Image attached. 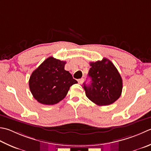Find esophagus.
<instances>
[{
	"instance_id": "1",
	"label": "esophagus",
	"mask_w": 151,
	"mask_h": 151,
	"mask_svg": "<svg viewBox=\"0 0 151 151\" xmlns=\"http://www.w3.org/2000/svg\"><path fill=\"white\" fill-rule=\"evenodd\" d=\"M83 81H84V78H80V79H78V83L80 84H82V82H83Z\"/></svg>"
}]
</instances>
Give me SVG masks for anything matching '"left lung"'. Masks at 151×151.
Instances as JSON below:
<instances>
[{
	"mask_svg": "<svg viewBox=\"0 0 151 151\" xmlns=\"http://www.w3.org/2000/svg\"><path fill=\"white\" fill-rule=\"evenodd\" d=\"M88 76L91 84L84 88L87 97L99 106L112 104L119 98L122 90V79L117 69L107 58L90 62Z\"/></svg>",
	"mask_w": 151,
	"mask_h": 151,
	"instance_id": "1",
	"label": "left lung"
}]
</instances>
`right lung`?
Masks as SVG:
<instances>
[{
  "label": "right lung",
  "mask_w": 151,
  "mask_h": 151,
  "mask_svg": "<svg viewBox=\"0 0 151 151\" xmlns=\"http://www.w3.org/2000/svg\"><path fill=\"white\" fill-rule=\"evenodd\" d=\"M66 62L50 57L30 76L29 88L34 98L43 105H54L67 96L70 87L77 81L65 70Z\"/></svg>",
  "instance_id": "right-lung-1"
}]
</instances>
